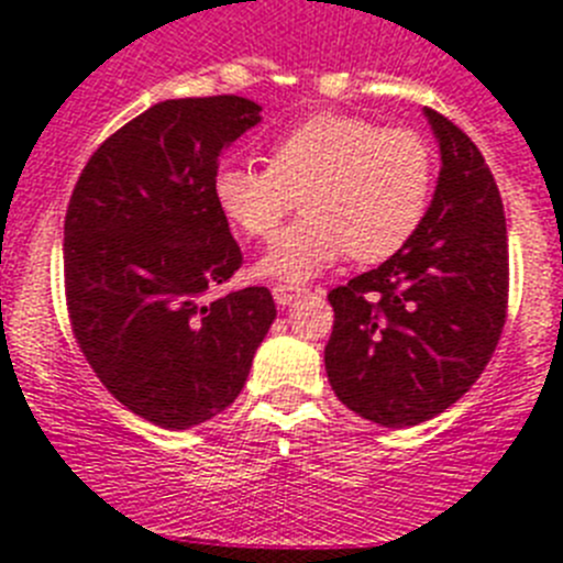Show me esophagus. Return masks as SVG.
I'll list each match as a JSON object with an SVG mask.
<instances>
[{"label": "esophagus", "instance_id": "1", "mask_svg": "<svg viewBox=\"0 0 563 563\" xmlns=\"http://www.w3.org/2000/svg\"><path fill=\"white\" fill-rule=\"evenodd\" d=\"M305 287H292V285H273V298H276L278 307L292 305L298 296H305Z\"/></svg>", "mask_w": 563, "mask_h": 563}]
</instances>
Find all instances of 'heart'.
<instances>
[{"label": "heart", "mask_w": 563, "mask_h": 563, "mask_svg": "<svg viewBox=\"0 0 563 563\" xmlns=\"http://www.w3.org/2000/svg\"><path fill=\"white\" fill-rule=\"evenodd\" d=\"M271 166L225 163L213 172V200L245 236L267 242L298 197L292 222L258 273L305 282L350 256L375 265L409 245L434 188L431 146L411 129H380L341 112L312 114L278 134Z\"/></svg>", "instance_id": "heart-1"}]
</instances>
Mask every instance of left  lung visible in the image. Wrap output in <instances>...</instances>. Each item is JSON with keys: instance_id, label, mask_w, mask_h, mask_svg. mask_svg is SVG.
I'll use <instances>...</instances> for the list:
<instances>
[{"instance_id": "8db88e82", "label": "left lung", "mask_w": 563, "mask_h": 563, "mask_svg": "<svg viewBox=\"0 0 563 563\" xmlns=\"http://www.w3.org/2000/svg\"><path fill=\"white\" fill-rule=\"evenodd\" d=\"M440 141V180L409 245L330 290L324 350L338 400L386 429L417 426L460 400L507 318V225L476 143L426 109Z\"/></svg>"}]
</instances>
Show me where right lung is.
<instances>
[{
    "label": "right lung",
    "mask_w": 563,
    "mask_h": 563,
    "mask_svg": "<svg viewBox=\"0 0 563 563\" xmlns=\"http://www.w3.org/2000/svg\"><path fill=\"white\" fill-rule=\"evenodd\" d=\"M258 112L239 96L154 103L92 152L69 197L73 335L109 395L161 429L228 409L276 318L267 287L208 298L242 267L213 172Z\"/></svg>",
    "instance_id": "right-lung-1"
}]
</instances>
